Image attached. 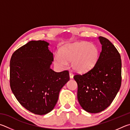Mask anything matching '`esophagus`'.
I'll use <instances>...</instances> for the list:
<instances>
[{"mask_svg": "<svg viewBox=\"0 0 130 130\" xmlns=\"http://www.w3.org/2000/svg\"><path fill=\"white\" fill-rule=\"evenodd\" d=\"M69 75H70V78H73V76H74V74H73V73H72V72H69Z\"/></svg>", "mask_w": 130, "mask_h": 130, "instance_id": "obj_1", "label": "esophagus"}]
</instances>
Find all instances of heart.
I'll return each mask as SVG.
<instances>
[{
    "label": "heart",
    "mask_w": 130,
    "mask_h": 130,
    "mask_svg": "<svg viewBox=\"0 0 130 130\" xmlns=\"http://www.w3.org/2000/svg\"><path fill=\"white\" fill-rule=\"evenodd\" d=\"M98 56V49L94 44L81 42L63 45L59 51V55L55 57V61L61 67L71 61L73 69L83 72L94 66Z\"/></svg>",
    "instance_id": "obj_1"
}]
</instances>
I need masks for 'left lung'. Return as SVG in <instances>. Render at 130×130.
<instances>
[{"instance_id": "8db88e82", "label": "left lung", "mask_w": 130, "mask_h": 130, "mask_svg": "<svg viewBox=\"0 0 130 130\" xmlns=\"http://www.w3.org/2000/svg\"><path fill=\"white\" fill-rule=\"evenodd\" d=\"M102 51L91 69L83 74H75L78 99L88 112L98 113L110 105L122 83V60L119 52L110 40L99 37Z\"/></svg>"}]
</instances>
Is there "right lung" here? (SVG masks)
Listing matches in <instances>:
<instances>
[{
  "instance_id": "1",
  "label": "right lung",
  "mask_w": 130,
  "mask_h": 130,
  "mask_svg": "<svg viewBox=\"0 0 130 130\" xmlns=\"http://www.w3.org/2000/svg\"><path fill=\"white\" fill-rule=\"evenodd\" d=\"M49 43L32 40L13 52L10 60L11 89L19 103L36 115H45L54 108L59 92L70 80L68 70L50 69L54 60Z\"/></svg>"
}]
</instances>
